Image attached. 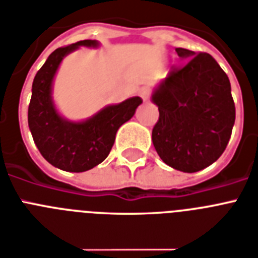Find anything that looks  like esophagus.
I'll list each match as a JSON object with an SVG mask.
<instances>
[{
  "label": "esophagus",
  "instance_id": "obj_1",
  "mask_svg": "<svg viewBox=\"0 0 258 258\" xmlns=\"http://www.w3.org/2000/svg\"><path fill=\"white\" fill-rule=\"evenodd\" d=\"M139 95H140V98L144 100V102H147L151 96V90L148 89V87H142L139 91Z\"/></svg>",
  "mask_w": 258,
  "mask_h": 258
}]
</instances>
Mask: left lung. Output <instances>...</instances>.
<instances>
[{"instance_id":"left-lung-1","label":"left lung","mask_w":258,"mask_h":258,"mask_svg":"<svg viewBox=\"0 0 258 258\" xmlns=\"http://www.w3.org/2000/svg\"><path fill=\"white\" fill-rule=\"evenodd\" d=\"M187 59L152 94L159 120L152 143L163 162L181 172H198L223 155L231 139L236 108L231 82L215 58L176 47Z\"/></svg>"}]
</instances>
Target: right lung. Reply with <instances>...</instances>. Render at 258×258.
<instances>
[{"instance_id":"1","label":"right lung","mask_w":258,"mask_h":258,"mask_svg":"<svg viewBox=\"0 0 258 258\" xmlns=\"http://www.w3.org/2000/svg\"><path fill=\"white\" fill-rule=\"evenodd\" d=\"M96 47L93 39L79 41L54 50L35 74L27 122L34 143L51 165L68 172H85L100 164L114 146L119 127L133 118L143 100L133 96L119 104L106 106L83 122L62 118L53 102V81L64 56L79 47Z\"/></svg>"}]
</instances>
